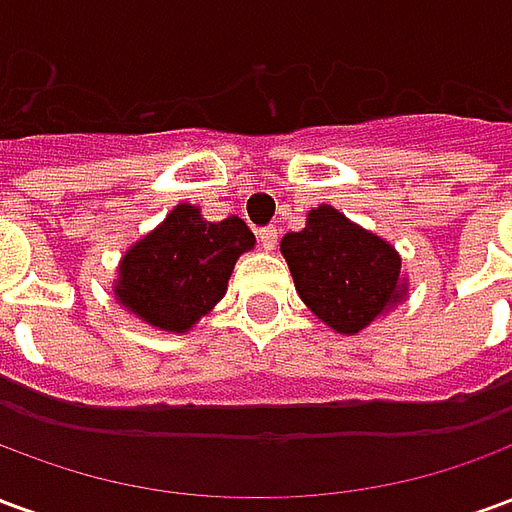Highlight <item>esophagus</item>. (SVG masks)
Returning a JSON list of instances; mask_svg holds the SVG:
<instances>
[{
    "mask_svg": "<svg viewBox=\"0 0 512 512\" xmlns=\"http://www.w3.org/2000/svg\"><path fill=\"white\" fill-rule=\"evenodd\" d=\"M257 238H260V246H263V249H274V246H277V238H279L277 227H274V224L260 227V230H257Z\"/></svg>",
    "mask_w": 512,
    "mask_h": 512,
    "instance_id": "34e87169",
    "label": "esophagus"
}]
</instances>
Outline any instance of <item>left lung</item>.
<instances>
[{
	"label": "left lung",
	"mask_w": 512,
	"mask_h": 512,
	"mask_svg": "<svg viewBox=\"0 0 512 512\" xmlns=\"http://www.w3.org/2000/svg\"><path fill=\"white\" fill-rule=\"evenodd\" d=\"M301 301L334 332L356 334L400 299V257L329 205L307 216V227L282 238Z\"/></svg>",
	"instance_id": "1"
}]
</instances>
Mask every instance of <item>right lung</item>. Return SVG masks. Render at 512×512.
Segmentation results:
<instances>
[{
  "mask_svg": "<svg viewBox=\"0 0 512 512\" xmlns=\"http://www.w3.org/2000/svg\"><path fill=\"white\" fill-rule=\"evenodd\" d=\"M252 246L255 235L238 216L205 222L200 208L178 205L128 249L117 299L164 332H186L222 299L235 260Z\"/></svg>",
  "mask_w": 512,
  "mask_h": 512,
  "instance_id": "obj_1",
  "label": "right lung"
}]
</instances>
